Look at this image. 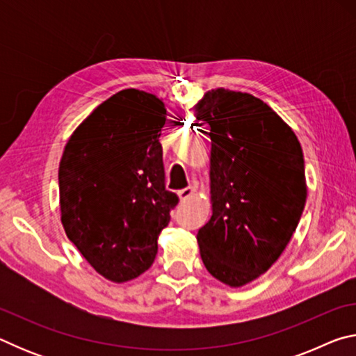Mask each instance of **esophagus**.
<instances>
[{
    "label": "esophagus",
    "instance_id": "34e87169",
    "mask_svg": "<svg viewBox=\"0 0 356 356\" xmlns=\"http://www.w3.org/2000/svg\"><path fill=\"white\" fill-rule=\"evenodd\" d=\"M193 193H195V190H193L191 188V186H186V188H182V190H179V193H177V195H179V197H180V201H186V200H188V197L193 195Z\"/></svg>",
    "mask_w": 356,
    "mask_h": 356
}]
</instances>
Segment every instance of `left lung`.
I'll use <instances>...</instances> for the list:
<instances>
[{"instance_id":"left-lung-1","label":"left lung","mask_w":356,"mask_h":356,"mask_svg":"<svg viewBox=\"0 0 356 356\" xmlns=\"http://www.w3.org/2000/svg\"><path fill=\"white\" fill-rule=\"evenodd\" d=\"M210 127L212 218L197 231L209 273L231 287L256 280L291 242L306 204L292 129L261 99L215 89L193 106Z\"/></svg>"}]
</instances>
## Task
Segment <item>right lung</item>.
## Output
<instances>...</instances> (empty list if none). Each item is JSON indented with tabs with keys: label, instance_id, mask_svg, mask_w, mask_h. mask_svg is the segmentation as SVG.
Listing matches in <instances>:
<instances>
[{
	"label": "right lung",
	"instance_id": "right-lung-1",
	"mask_svg": "<svg viewBox=\"0 0 356 356\" xmlns=\"http://www.w3.org/2000/svg\"><path fill=\"white\" fill-rule=\"evenodd\" d=\"M166 120L154 94L124 89L100 104L69 138L59 163L64 231L106 280H135L154 264L156 238L179 196L165 188Z\"/></svg>",
	"mask_w": 356,
	"mask_h": 356
}]
</instances>
